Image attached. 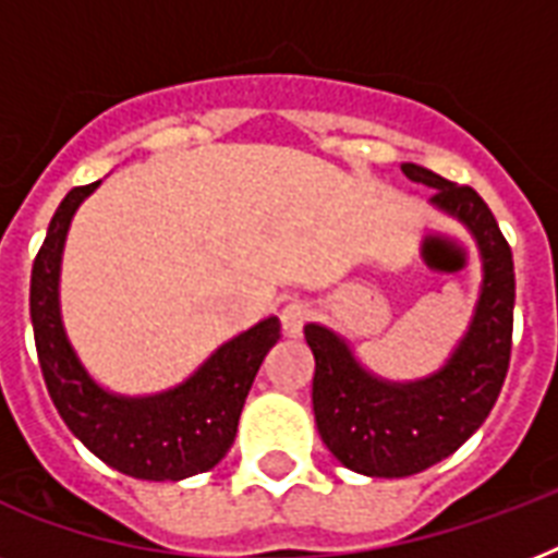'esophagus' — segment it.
Instances as JSON below:
<instances>
[{
    "instance_id": "esophagus-1",
    "label": "esophagus",
    "mask_w": 558,
    "mask_h": 558,
    "mask_svg": "<svg viewBox=\"0 0 558 558\" xmlns=\"http://www.w3.org/2000/svg\"><path fill=\"white\" fill-rule=\"evenodd\" d=\"M306 318H310V306H306L304 301H289V304L283 306V313H280L283 332H287V336H301Z\"/></svg>"
}]
</instances>
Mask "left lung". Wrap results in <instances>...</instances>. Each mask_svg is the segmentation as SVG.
<instances>
[{
    "label": "left lung",
    "instance_id": "1",
    "mask_svg": "<svg viewBox=\"0 0 558 558\" xmlns=\"http://www.w3.org/2000/svg\"><path fill=\"white\" fill-rule=\"evenodd\" d=\"M402 170L434 187V205L475 234L484 257V292L449 365L411 385H390L362 371L348 344L327 327L310 324L304 330L315 356L318 434L344 466L371 477L416 475L458 451L493 411L512 350L515 271L510 243L489 205L469 185H454L420 165H402Z\"/></svg>",
    "mask_w": 558,
    "mask_h": 558
}]
</instances>
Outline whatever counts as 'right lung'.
<instances>
[{
  "label": "right lung",
  "mask_w": 558,
  "mask_h": 558,
  "mask_svg": "<svg viewBox=\"0 0 558 558\" xmlns=\"http://www.w3.org/2000/svg\"><path fill=\"white\" fill-rule=\"evenodd\" d=\"M100 182L72 187L51 217L31 269V324L48 397L69 432L107 466L142 481H182L217 466L236 437L240 411L269 348L280 339L278 318L214 353L179 388L147 399L112 397L86 376L65 339L57 278L74 210Z\"/></svg>",
  "instance_id": "add662e5"
}]
</instances>
